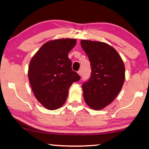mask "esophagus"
Segmentation results:
<instances>
[{
  "instance_id": "esophagus-1",
  "label": "esophagus",
  "mask_w": 149,
  "mask_h": 149,
  "mask_svg": "<svg viewBox=\"0 0 149 149\" xmlns=\"http://www.w3.org/2000/svg\"><path fill=\"white\" fill-rule=\"evenodd\" d=\"M78 74H79L80 76H81V75H82V70H79V71H78Z\"/></svg>"
}]
</instances>
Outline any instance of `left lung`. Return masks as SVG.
<instances>
[{"instance_id": "obj_1", "label": "left lung", "mask_w": 149, "mask_h": 149, "mask_svg": "<svg viewBox=\"0 0 149 149\" xmlns=\"http://www.w3.org/2000/svg\"><path fill=\"white\" fill-rule=\"evenodd\" d=\"M92 74L82 84L83 97L91 109L101 110L111 104L120 92L125 80V66L113 47L103 42L82 40Z\"/></svg>"}]
</instances>
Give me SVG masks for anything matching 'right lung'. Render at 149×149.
<instances>
[{
  "label": "right lung",
  "mask_w": 149,
  "mask_h": 149,
  "mask_svg": "<svg viewBox=\"0 0 149 149\" xmlns=\"http://www.w3.org/2000/svg\"><path fill=\"white\" fill-rule=\"evenodd\" d=\"M77 44L74 38L46 42L31 58L28 77L34 95L44 107L56 110L64 105L73 82L80 77L72 70L68 54Z\"/></svg>",
  "instance_id": "add662e5"
}]
</instances>
